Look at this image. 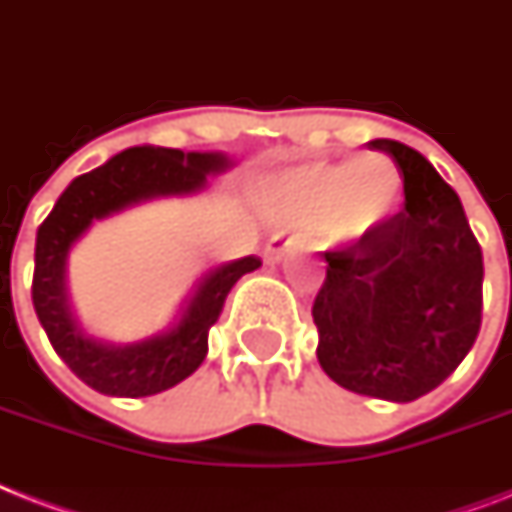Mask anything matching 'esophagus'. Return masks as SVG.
Segmentation results:
<instances>
[{
    "label": "esophagus",
    "mask_w": 512,
    "mask_h": 512,
    "mask_svg": "<svg viewBox=\"0 0 512 512\" xmlns=\"http://www.w3.org/2000/svg\"><path fill=\"white\" fill-rule=\"evenodd\" d=\"M303 247V241L300 236H287V233H276L268 244H265V260L268 263H279L287 255L297 252V249Z\"/></svg>",
    "instance_id": "1"
}]
</instances>
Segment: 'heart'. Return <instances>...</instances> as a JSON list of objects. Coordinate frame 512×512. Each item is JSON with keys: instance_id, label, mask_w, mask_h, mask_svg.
Masks as SVG:
<instances>
[{"instance_id": "obj_1", "label": "heart", "mask_w": 512, "mask_h": 512, "mask_svg": "<svg viewBox=\"0 0 512 512\" xmlns=\"http://www.w3.org/2000/svg\"><path fill=\"white\" fill-rule=\"evenodd\" d=\"M398 188V172L388 159L313 164L271 180L265 212L279 223H327L366 228L380 220Z\"/></svg>"}]
</instances>
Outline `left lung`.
I'll list each match as a JSON object with an SVG mask.
<instances>
[{
  "instance_id": "1",
  "label": "left lung",
  "mask_w": 512,
  "mask_h": 512,
  "mask_svg": "<svg viewBox=\"0 0 512 512\" xmlns=\"http://www.w3.org/2000/svg\"><path fill=\"white\" fill-rule=\"evenodd\" d=\"M404 175V207L324 252L313 300L321 369L345 390L414 401L468 356L481 329L484 255L460 196L398 140H372Z\"/></svg>"
}]
</instances>
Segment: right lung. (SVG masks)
<instances>
[{
    "label": "right lung",
    "mask_w": 512,
    "mask_h": 512,
    "mask_svg": "<svg viewBox=\"0 0 512 512\" xmlns=\"http://www.w3.org/2000/svg\"><path fill=\"white\" fill-rule=\"evenodd\" d=\"M225 154H183L177 148H127L103 167L71 180L55 207L36 231L34 311L50 337L52 348L68 369L106 396H154L183 382L207 356V337L225 297L244 273L260 268V257L249 255L215 265L204 273L180 319L159 335L135 342H106L87 335L68 305V249L92 220L122 212L124 207L177 193L201 191L209 172L228 170Z\"/></svg>",
    "instance_id": "obj_1"
}]
</instances>
